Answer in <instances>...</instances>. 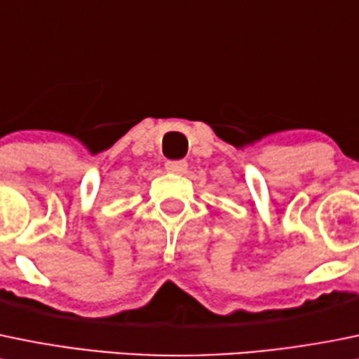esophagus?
<instances>
[{
	"mask_svg": "<svg viewBox=\"0 0 359 359\" xmlns=\"http://www.w3.org/2000/svg\"><path fill=\"white\" fill-rule=\"evenodd\" d=\"M165 168H166V172L182 175V173H186V170H187V163L186 161H168L165 165Z\"/></svg>",
	"mask_w": 359,
	"mask_h": 359,
	"instance_id": "34e87169",
	"label": "esophagus"
}]
</instances>
